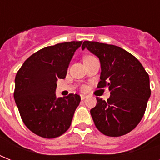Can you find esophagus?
Masks as SVG:
<instances>
[{
  "label": "esophagus",
  "instance_id": "esophagus-1",
  "mask_svg": "<svg viewBox=\"0 0 160 160\" xmlns=\"http://www.w3.org/2000/svg\"><path fill=\"white\" fill-rule=\"evenodd\" d=\"M80 98H81V100H85L87 98V95H80Z\"/></svg>",
  "mask_w": 160,
  "mask_h": 160
}]
</instances>
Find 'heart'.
<instances>
[{
    "label": "heart",
    "instance_id": "obj_1",
    "mask_svg": "<svg viewBox=\"0 0 160 160\" xmlns=\"http://www.w3.org/2000/svg\"><path fill=\"white\" fill-rule=\"evenodd\" d=\"M93 56H90V55H87V56H85L84 57V60H86V59H90V58H92Z\"/></svg>",
    "mask_w": 160,
    "mask_h": 160
}]
</instances>
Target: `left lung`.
Masks as SVG:
<instances>
[{
  "instance_id": "8db88e82",
  "label": "left lung",
  "mask_w": 160,
  "mask_h": 160,
  "mask_svg": "<svg viewBox=\"0 0 160 160\" xmlns=\"http://www.w3.org/2000/svg\"><path fill=\"white\" fill-rule=\"evenodd\" d=\"M99 57L101 65L97 88L108 87L110 96L90 109L95 125L105 135L119 137L133 130L144 116L151 90L141 63L114 45L85 41L81 46Z\"/></svg>"
}]
</instances>
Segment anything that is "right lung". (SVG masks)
Instances as JSON below:
<instances>
[{
    "label": "right lung",
    "mask_w": 160,
    "mask_h": 160,
    "mask_svg": "<svg viewBox=\"0 0 160 160\" xmlns=\"http://www.w3.org/2000/svg\"><path fill=\"white\" fill-rule=\"evenodd\" d=\"M82 41L41 49L24 62L16 75L14 99L24 124L46 139L60 136L70 128L80 102L77 94L56 98L58 79H65L70 60Z\"/></svg>",
    "instance_id": "1"
}]
</instances>
